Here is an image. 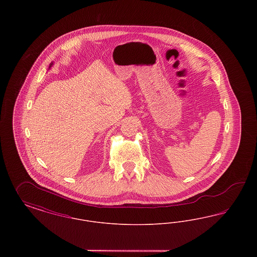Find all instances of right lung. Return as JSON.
<instances>
[{
	"label": "right lung",
	"mask_w": 257,
	"mask_h": 257,
	"mask_svg": "<svg viewBox=\"0 0 257 257\" xmlns=\"http://www.w3.org/2000/svg\"><path fill=\"white\" fill-rule=\"evenodd\" d=\"M52 65H53V62H52V63H50L49 68L51 67V66H52Z\"/></svg>",
	"instance_id": "right-lung-1"
}]
</instances>
